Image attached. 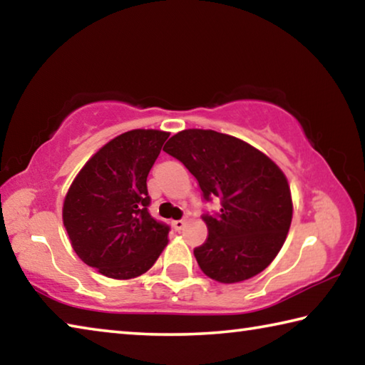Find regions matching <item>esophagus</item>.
<instances>
[{"label": "esophagus", "instance_id": "esophagus-1", "mask_svg": "<svg viewBox=\"0 0 365 365\" xmlns=\"http://www.w3.org/2000/svg\"><path fill=\"white\" fill-rule=\"evenodd\" d=\"M172 225H174L175 230H182V228H183L185 225H187V220H185V219H180V220H174V224H172Z\"/></svg>", "mask_w": 365, "mask_h": 365}]
</instances>
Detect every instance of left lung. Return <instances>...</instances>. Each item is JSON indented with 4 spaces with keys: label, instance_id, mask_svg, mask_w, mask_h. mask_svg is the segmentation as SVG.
Masks as SVG:
<instances>
[{
    "label": "left lung",
    "instance_id": "8db88e82",
    "mask_svg": "<svg viewBox=\"0 0 365 365\" xmlns=\"http://www.w3.org/2000/svg\"><path fill=\"white\" fill-rule=\"evenodd\" d=\"M164 151L196 178L205 201L220 200L217 214H202L209 235L193 251L201 270L220 283L262 272L282 250L293 217L279 165L243 140L201 128L178 132Z\"/></svg>",
    "mask_w": 365,
    "mask_h": 365
}]
</instances>
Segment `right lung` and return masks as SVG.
<instances>
[{
	"label": "right lung",
	"mask_w": 365,
	"mask_h": 365,
	"mask_svg": "<svg viewBox=\"0 0 365 365\" xmlns=\"http://www.w3.org/2000/svg\"><path fill=\"white\" fill-rule=\"evenodd\" d=\"M168 132L130 130L104 145L67 191L63 220L73 251L109 279L127 280L153 267L169 225L151 217L146 178Z\"/></svg>",
	"instance_id": "right-lung-1"
}]
</instances>
